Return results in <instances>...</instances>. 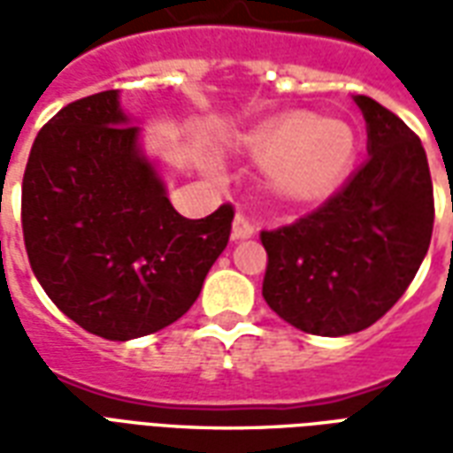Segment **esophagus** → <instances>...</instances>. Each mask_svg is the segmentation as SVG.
I'll list each match as a JSON object with an SVG mask.
<instances>
[{"label": "esophagus", "instance_id": "esophagus-1", "mask_svg": "<svg viewBox=\"0 0 453 453\" xmlns=\"http://www.w3.org/2000/svg\"><path fill=\"white\" fill-rule=\"evenodd\" d=\"M252 235H255V226L242 213H237L233 220V240H250Z\"/></svg>", "mask_w": 453, "mask_h": 453}]
</instances>
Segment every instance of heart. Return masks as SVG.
I'll return each instance as SVG.
<instances>
[{"label": "heart", "instance_id": "b5f03b06", "mask_svg": "<svg viewBox=\"0 0 453 453\" xmlns=\"http://www.w3.org/2000/svg\"><path fill=\"white\" fill-rule=\"evenodd\" d=\"M245 152L272 169V184L288 198H315L333 191L357 155L354 130L334 119L288 113L245 138Z\"/></svg>", "mask_w": 453, "mask_h": 453}]
</instances>
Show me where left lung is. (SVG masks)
Listing matches in <instances>:
<instances>
[{
    "label": "left lung",
    "instance_id": "8db88e82",
    "mask_svg": "<svg viewBox=\"0 0 453 453\" xmlns=\"http://www.w3.org/2000/svg\"><path fill=\"white\" fill-rule=\"evenodd\" d=\"M354 104L366 120L369 159L313 213L262 233L266 305L323 337L361 333L398 303L427 255L434 223L418 135L369 96L359 94Z\"/></svg>",
    "mask_w": 453,
    "mask_h": 453
}]
</instances>
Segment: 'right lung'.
Returning <instances> with one entry per match:
<instances>
[{"instance_id": "right-lung-1", "label": "right lung", "mask_w": 453, "mask_h": 453, "mask_svg": "<svg viewBox=\"0 0 453 453\" xmlns=\"http://www.w3.org/2000/svg\"><path fill=\"white\" fill-rule=\"evenodd\" d=\"M116 89L67 104L35 138L21 188L28 262L48 298L104 340L157 333L194 305L233 206L179 216Z\"/></svg>"}]
</instances>
